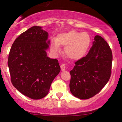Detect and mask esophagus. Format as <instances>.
<instances>
[{
    "label": "esophagus",
    "mask_w": 122,
    "mask_h": 122,
    "mask_svg": "<svg viewBox=\"0 0 122 122\" xmlns=\"http://www.w3.org/2000/svg\"><path fill=\"white\" fill-rule=\"evenodd\" d=\"M61 69L62 71H65V69H66L65 64H62V65H61Z\"/></svg>",
    "instance_id": "esophagus-1"
}]
</instances>
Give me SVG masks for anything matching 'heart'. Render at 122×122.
<instances>
[{"label": "heart", "mask_w": 122, "mask_h": 122, "mask_svg": "<svg viewBox=\"0 0 122 122\" xmlns=\"http://www.w3.org/2000/svg\"><path fill=\"white\" fill-rule=\"evenodd\" d=\"M91 39L86 32L72 30L62 33L52 41L51 49L54 52L60 51V46H65L64 52L68 58L73 60L81 58L85 56L90 46Z\"/></svg>", "instance_id": "b5f03b06"}]
</instances>
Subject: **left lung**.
I'll list each match as a JSON object with an SVG mask.
<instances>
[{"label":"left lung","instance_id":"left-lung-1","mask_svg":"<svg viewBox=\"0 0 122 122\" xmlns=\"http://www.w3.org/2000/svg\"><path fill=\"white\" fill-rule=\"evenodd\" d=\"M112 62L110 46L104 38L96 36L86 56L76 61L70 72L72 94L79 99H88L99 93L110 79Z\"/></svg>","mask_w":122,"mask_h":122}]
</instances>
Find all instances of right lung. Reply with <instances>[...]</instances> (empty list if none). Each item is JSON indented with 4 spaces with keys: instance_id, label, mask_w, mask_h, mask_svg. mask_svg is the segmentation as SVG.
Listing matches in <instances>:
<instances>
[{
    "instance_id": "right-lung-1",
    "label": "right lung",
    "mask_w": 122,
    "mask_h": 122,
    "mask_svg": "<svg viewBox=\"0 0 122 122\" xmlns=\"http://www.w3.org/2000/svg\"><path fill=\"white\" fill-rule=\"evenodd\" d=\"M48 33L33 26L15 40L10 51L8 66L14 86L34 100L46 96L60 72L58 60L47 56Z\"/></svg>"
}]
</instances>
